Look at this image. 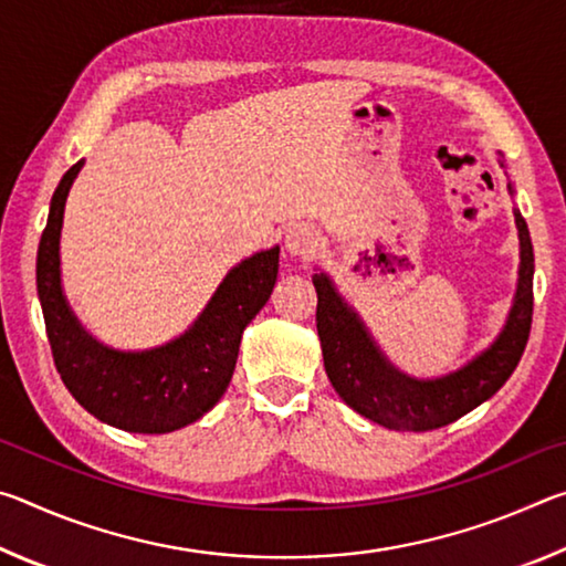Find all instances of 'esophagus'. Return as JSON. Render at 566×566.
I'll list each match as a JSON object with an SVG mask.
<instances>
[{
    "instance_id": "1",
    "label": "esophagus",
    "mask_w": 566,
    "mask_h": 566,
    "mask_svg": "<svg viewBox=\"0 0 566 566\" xmlns=\"http://www.w3.org/2000/svg\"><path fill=\"white\" fill-rule=\"evenodd\" d=\"M319 242H322L319 232L310 224H294V227H290V232H286V237H284L286 252L296 254V256L314 254L319 249Z\"/></svg>"
}]
</instances>
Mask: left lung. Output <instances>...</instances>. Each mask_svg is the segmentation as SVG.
<instances>
[{"label": "left lung", "instance_id": "obj_1", "mask_svg": "<svg viewBox=\"0 0 566 566\" xmlns=\"http://www.w3.org/2000/svg\"><path fill=\"white\" fill-rule=\"evenodd\" d=\"M514 219L520 229L522 264L506 327L490 349L442 379L419 381L391 367L357 314L334 292L329 276L314 274L324 369L332 387L354 411L399 432H427L452 424L502 389L522 359L534 312L532 239L524 217L514 212Z\"/></svg>", "mask_w": 566, "mask_h": 566}]
</instances>
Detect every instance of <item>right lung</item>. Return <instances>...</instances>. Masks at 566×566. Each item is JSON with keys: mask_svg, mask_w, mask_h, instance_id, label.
Here are the masks:
<instances>
[{"mask_svg": "<svg viewBox=\"0 0 566 566\" xmlns=\"http://www.w3.org/2000/svg\"><path fill=\"white\" fill-rule=\"evenodd\" d=\"M84 161L54 189L50 217L36 249L46 339L64 387L80 405L124 432L165 434L212 409L234 375L239 342L249 322L270 300L280 270V247L237 264L179 339L149 352H117L80 327L62 294L60 232L64 202Z\"/></svg>", "mask_w": 566, "mask_h": 566, "instance_id": "add662e5", "label": "right lung"}]
</instances>
